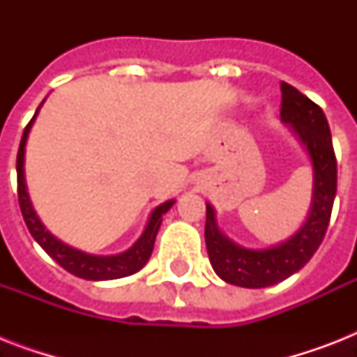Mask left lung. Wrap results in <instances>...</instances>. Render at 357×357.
Returning a JSON list of instances; mask_svg holds the SVG:
<instances>
[{
  "mask_svg": "<svg viewBox=\"0 0 357 357\" xmlns=\"http://www.w3.org/2000/svg\"><path fill=\"white\" fill-rule=\"evenodd\" d=\"M282 122L291 126L313 167V195L307 218L296 231L268 248H244L220 231L211 204H206V244L213 271L226 283L246 289L271 287L298 272L326 235L337 192V161L322 109L294 86L282 83Z\"/></svg>",
  "mask_w": 357,
  "mask_h": 357,
  "instance_id": "8db88e82",
  "label": "left lung"
}]
</instances>
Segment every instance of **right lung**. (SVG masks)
I'll return each mask as SVG.
<instances>
[{
  "label": "right lung",
  "instance_id": "1",
  "mask_svg": "<svg viewBox=\"0 0 357 357\" xmlns=\"http://www.w3.org/2000/svg\"><path fill=\"white\" fill-rule=\"evenodd\" d=\"M42 103L38 105V109H36L35 116H33L31 122L25 126L22 140H20L18 157H16L18 202L20 209H22V215H24L25 226H27L29 234L33 235V238H35L36 243L46 250V254L57 261L64 271H68L70 274H74V276L83 278V280H92V282H103V280H116V278L131 276L135 272H139L140 268L148 263V259H150L151 250H153V244H155L157 231L161 228L162 215L174 206V202L176 200H168L165 202V204H161V206H157L155 209L150 213V218H148V224H146L142 235L135 241L133 246H129L126 252H120V254L92 255L86 254V252H81V250L77 248H72V246H68V244L63 243V241H59L55 235H52L47 231L46 226L42 224V220L38 218L36 211L33 209L29 192H27V183H25V144H27V137H29V131L31 128H33V123H35L36 114L40 111Z\"/></svg>",
  "mask_w": 357,
  "mask_h": 357
}]
</instances>
